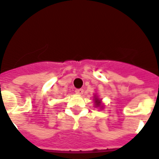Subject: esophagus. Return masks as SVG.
Masks as SVG:
<instances>
[{"label": "esophagus", "mask_w": 159, "mask_h": 159, "mask_svg": "<svg viewBox=\"0 0 159 159\" xmlns=\"http://www.w3.org/2000/svg\"><path fill=\"white\" fill-rule=\"evenodd\" d=\"M76 94H77V95H82L84 92V90L83 89H77L75 91Z\"/></svg>", "instance_id": "1"}]
</instances>
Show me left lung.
<instances>
[{
	"label": "left lung",
	"instance_id": "obj_1",
	"mask_svg": "<svg viewBox=\"0 0 159 159\" xmlns=\"http://www.w3.org/2000/svg\"><path fill=\"white\" fill-rule=\"evenodd\" d=\"M93 101H94V104H95V108H99L100 109H104V104L102 103V99H100L99 96H98L97 94H95L94 95V97H93Z\"/></svg>",
	"mask_w": 159,
	"mask_h": 159
}]
</instances>
